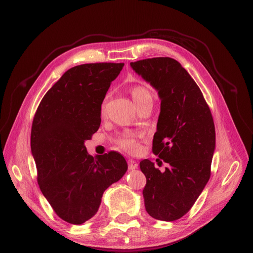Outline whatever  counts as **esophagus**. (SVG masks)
I'll use <instances>...</instances> for the list:
<instances>
[{"mask_svg": "<svg viewBox=\"0 0 253 253\" xmlns=\"http://www.w3.org/2000/svg\"><path fill=\"white\" fill-rule=\"evenodd\" d=\"M138 167V164L134 160H128V168L130 170H134Z\"/></svg>", "mask_w": 253, "mask_h": 253, "instance_id": "1", "label": "esophagus"}]
</instances>
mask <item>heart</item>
I'll return each mask as SVG.
<instances>
[{
  "instance_id": "heart-1",
  "label": "heart",
  "mask_w": 253,
  "mask_h": 253,
  "mask_svg": "<svg viewBox=\"0 0 253 253\" xmlns=\"http://www.w3.org/2000/svg\"><path fill=\"white\" fill-rule=\"evenodd\" d=\"M130 93H131V96H132V98H133V101L135 102L136 106L145 100L153 99L151 92L148 89H145L144 87H141V86L133 87L131 89ZM108 102H109V96H105L100 104L101 117H105L106 114H108ZM118 142L120 144V147L127 152L133 153L138 150V143H137L136 139L134 138V136L131 134H125L122 137H120Z\"/></svg>"
}]
</instances>
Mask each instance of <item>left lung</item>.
<instances>
[{
	"label": "left lung",
	"mask_w": 253,
	"mask_h": 253,
	"mask_svg": "<svg viewBox=\"0 0 253 253\" xmlns=\"http://www.w3.org/2000/svg\"><path fill=\"white\" fill-rule=\"evenodd\" d=\"M161 100L153 153L167 163L164 171L149 159L140 163L147 178L142 191L148 213L173 221L192 208L210 178L215 128L200 88L181 64L170 57L130 62Z\"/></svg>",
	"instance_id": "obj_1"
}]
</instances>
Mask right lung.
<instances>
[{
  "instance_id": "right-lung-1",
  "label": "right lung",
  "mask_w": 253,
  "mask_h": 253,
  "mask_svg": "<svg viewBox=\"0 0 253 253\" xmlns=\"http://www.w3.org/2000/svg\"><path fill=\"white\" fill-rule=\"evenodd\" d=\"M124 63H86L66 71L40 102L31 149L38 183L55 213L81 224L96 214L104 191L128 165L118 152L92 157L85 140L100 126V104Z\"/></svg>"
}]
</instances>
